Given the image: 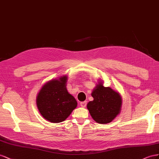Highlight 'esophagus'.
<instances>
[{"instance_id":"34e87169","label":"esophagus","mask_w":159,"mask_h":159,"mask_svg":"<svg viewBox=\"0 0 159 159\" xmlns=\"http://www.w3.org/2000/svg\"><path fill=\"white\" fill-rule=\"evenodd\" d=\"M87 101H83V102H81L80 103V107L84 108V107H86V106H87Z\"/></svg>"}]
</instances>
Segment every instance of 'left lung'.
<instances>
[{
    "mask_svg": "<svg viewBox=\"0 0 159 159\" xmlns=\"http://www.w3.org/2000/svg\"><path fill=\"white\" fill-rule=\"evenodd\" d=\"M91 95L94 100L89 102L87 108L97 123L107 124L120 113L122 105L120 94L110 87H104L102 81L93 89Z\"/></svg>",
    "mask_w": 159,
    "mask_h": 159,
    "instance_id": "8db88e82",
    "label": "left lung"
}]
</instances>
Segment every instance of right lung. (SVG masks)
<instances>
[{
    "label": "right lung",
    "mask_w": 159,
    "mask_h": 159,
    "mask_svg": "<svg viewBox=\"0 0 159 159\" xmlns=\"http://www.w3.org/2000/svg\"><path fill=\"white\" fill-rule=\"evenodd\" d=\"M67 76L45 83L37 97V105L44 119L53 123L66 120L77 107L73 96L67 91Z\"/></svg>",
    "instance_id": "obj_1"
}]
</instances>
